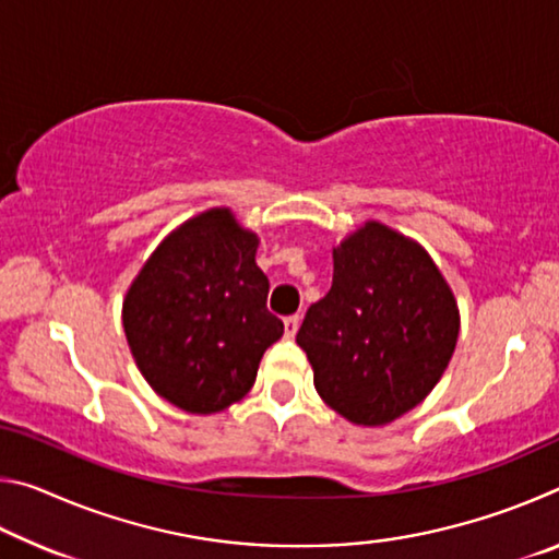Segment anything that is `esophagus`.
<instances>
[{
    "mask_svg": "<svg viewBox=\"0 0 559 559\" xmlns=\"http://www.w3.org/2000/svg\"><path fill=\"white\" fill-rule=\"evenodd\" d=\"M298 325H300L298 316H288L286 320H283V330H286V337H296Z\"/></svg>",
    "mask_w": 559,
    "mask_h": 559,
    "instance_id": "1",
    "label": "esophagus"
}]
</instances>
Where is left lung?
Listing matches in <instances>:
<instances>
[{"label": "left lung", "instance_id": "8db88e82", "mask_svg": "<svg viewBox=\"0 0 559 559\" xmlns=\"http://www.w3.org/2000/svg\"><path fill=\"white\" fill-rule=\"evenodd\" d=\"M459 302L421 243L365 222L333 249V288L296 343L330 409L384 427L427 400L456 349Z\"/></svg>", "mask_w": 559, "mask_h": 559}]
</instances>
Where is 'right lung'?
<instances>
[{
  "label": "right lung",
  "instance_id": "right-lung-1",
  "mask_svg": "<svg viewBox=\"0 0 559 559\" xmlns=\"http://www.w3.org/2000/svg\"><path fill=\"white\" fill-rule=\"evenodd\" d=\"M257 249L259 234L212 206L169 231L130 283L122 328L132 359L177 409L206 416L243 400L283 335Z\"/></svg>",
  "mask_w": 559,
  "mask_h": 559
}]
</instances>
